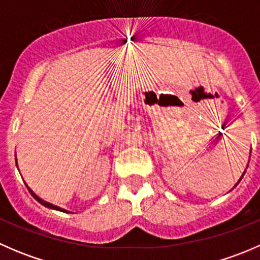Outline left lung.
Listing matches in <instances>:
<instances>
[{"instance_id": "left-lung-1", "label": "left lung", "mask_w": 260, "mask_h": 260, "mask_svg": "<svg viewBox=\"0 0 260 260\" xmlns=\"http://www.w3.org/2000/svg\"><path fill=\"white\" fill-rule=\"evenodd\" d=\"M246 169H248V166H246ZM245 171H246V170H245ZM245 171H244V174H245ZM244 174L242 175V177H240V179H239V181H238V182H237V183H235V186H237V185H238V183H239V182H240V180H242V179H243ZM235 186H234V187H235Z\"/></svg>"}]
</instances>
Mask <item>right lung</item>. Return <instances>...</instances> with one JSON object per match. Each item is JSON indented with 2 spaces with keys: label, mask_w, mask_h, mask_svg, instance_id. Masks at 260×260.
Instances as JSON below:
<instances>
[{
  "label": "right lung",
  "mask_w": 260,
  "mask_h": 260,
  "mask_svg": "<svg viewBox=\"0 0 260 260\" xmlns=\"http://www.w3.org/2000/svg\"><path fill=\"white\" fill-rule=\"evenodd\" d=\"M16 161H17V159H16ZM25 185L27 186V183H25ZM27 190L30 191V193H31V195H32V198H34V199H36V200H38L39 203L41 204V205H44V206H45V208H49V209H54V210H57V211H62V212H70V211L65 210V209H61V208H59V206H55V205H52V204L48 203V201H45V200H43V199H40V198H39L38 195H36L35 192H34L32 190H31L30 187H28V186H27Z\"/></svg>",
  "instance_id": "1"
}]
</instances>
